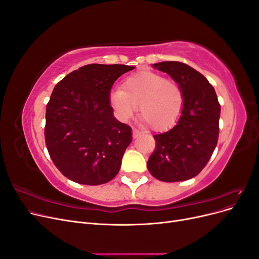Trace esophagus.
I'll list each match as a JSON object with an SVG mask.
<instances>
[{
  "instance_id": "34e87169",
  "label": "esophagus",
  "mask_w": 259,
  "mask_h": 259,
  "mask_svg": "<svg viewBox=\"0 0 259 259\" xmlns=\"http://www.w3.org/2000/svg\"><path fill=\"white\" fill-rule=\"evenodd\" d=\"M143 133L140 132L139 130H137V128H133V137L134 138H137V137H139L140 135H142Z\"/></svg>"
}]
</instances>
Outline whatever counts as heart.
Wrapping results in <instances>:
<instances>
[{
    "mask_svg": "<svg viewBox=\"0 0 259 259\" xmlns=\"http://www.w3.org/2000/svg\"><path fill=\"white\" fill-rule=\"evenodd\" d=\"M109 101L121 121H127L139 106L140 116L155 131L174 126L182 115L184 94L173 80L152 71H142L128 76L123 89L110 92Z\"/></svg>",
    "mask_w": 259,
    "mask_h": 259,
    "instance_id": "heart-1",
    "label": "heart"
}]
</instances>
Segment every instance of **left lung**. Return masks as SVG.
Wrapping results in <instances>:
<instances>
[{
    "label": "left lung",
    "mask_w": 259,
    "mask_h": 259,
    "mask_svg": "<svg viewBox=\"0 0 259 259\" xmlns=\"http://www.w3.org/2000/svg\"><path fill=\"white\" fill-rule=\"evenodd\" d=\"M153 67L178 83L184 108L173 128L153 136L155 149L147 166L161 182H184L197 176L215 150L221 105L213 86L193 68L179 61H162Z\"/></svg>",
    "instance_id": "1"
}]
</instances>
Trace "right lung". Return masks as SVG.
<instances>
[{"label":"right lung","instance_id":"right-lung-1","mask_svg":"<svg viewBox=\"0 0 259 259\" xmlns=\"http://www.w3.org/2000/svg\"><path fill=\"white\" fill-rule=\"evenodd\" d=\"M134 67L86 65L57 83L46 106L45 144L60 173L74 183L101 185L119 173L132 128L113 116V83Z\"/></svg>","mask_w":259,"mask_h":259}]
</instances>
